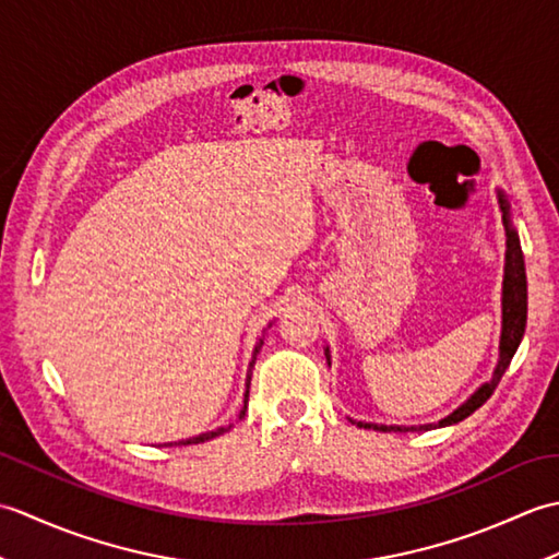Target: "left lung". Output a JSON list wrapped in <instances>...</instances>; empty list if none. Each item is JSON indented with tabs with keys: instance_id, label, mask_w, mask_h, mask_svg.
<instances>
[{
	"instance_id": "obj_1",
	"label": "left lung",
	"mask_w": 559,
	"mask_h": 559,
	"mask_svg": "<svg viewBox=\"0 0 559 559\" xmlns=\"http://www.w3.org/2000/svg\"><path fill=\"white\" fill-rule=\"evenodd\" d=\"M497 204L502 211V225H504V237H507V249H504V276H502V331H500V348H497V365L492 370V377L488 382H483L473 394L461 403L459 408L451 411L447 418L427 425H382V423H365V420H353V425L365 427V430H377V432H420V430H437V427L456 425L463 418H468L471 413H476L485 401L492 396V391L500 384L502 374L507 372L509 362H512L514 353L519 348L521 338H524L526 331V314H528V286H526V264H524V252H521V240L512 216V204L504 194V189L497 187ZM326 362L331 367V350L324 348Z\"/></svg>"
}]
</instances>
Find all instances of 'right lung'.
I'll use <instances>...</instances> for the list:
<instances>
[{"instance_id": "1", "label": "right lung", "mask_w": 559, "mask_h": 559, "mask_svg": "<svg viewBox=\"0 0 559 559\" xmlns=\"http://www.w3.org/2000/svg\"><path fill=\"white\" fill-rule=\"evenodd\" d=\"M269 326H271V322H269ZM261 346H264V334L259 336V341H257V346H254V350H252V360H249V365H247V379H245V399H242V408H240V418H245V411H247V401H249V382H252V370H254V362H257V355H259V350H261ZM233 425H223V427H216V430H211V432H201V435H197V437H189V439H182V442H175V447H182V444H199V442H209V439H213V437H218V435H225L230 430ZM173 447V444H170Z\"/></svg>"}]
</instances>
